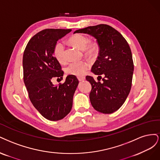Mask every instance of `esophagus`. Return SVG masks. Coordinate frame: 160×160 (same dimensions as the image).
Wrapping results in <instances>:
<instances>
[{
	"mask_svg": "<svg viewBox=\"0 0 160 160\" xmlns=\"http://www.w3.org/2000/svg\"><path fill=\"white\" fill-rule=\"evenodd\" d=\"M78 79L79 81H83L85 80V77L84 76H78Z\"/></svg>",
	"mask_w": 160,
	"mask_h": 160,
	"instance_id": "obj_1",
	"label": "esophagus"
}]
</instances>
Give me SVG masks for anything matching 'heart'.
Returning a JSON list of instances; mask_svg holds the SVG:
<instances>
[{
  "instance_id": "obj_1",
  "label": "heart",
  "mask_w": 160,
  "mask_h": 160,
  "mask_svg": "<svg viewBox=\"0 0 160 160\" xmlns=\"http://www.w3.org/2000/svg\"><path fill=\"white\" fill-rule=\"evenodd\" d=\"M68 42L78 49L84 50L86 48L90 40L85 35L82 34H76L72 36L68 39ZM92 46H90L87 48L88 52H91L92 51ZM54 57L58 62L62 63L65 60L64 56V44L58 42L54 46L53 50ZM89 68V63L85 60H80L73 62L70 63L66 68V72L68 74L81 76L84 75L86 70Z\"/></svg>"
}]
</instances>
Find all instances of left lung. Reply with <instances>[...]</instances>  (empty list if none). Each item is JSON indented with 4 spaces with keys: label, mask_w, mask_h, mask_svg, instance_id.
<instances>
[{
    "label": "left lung",
    "mask_w": 160,
    "mask_h": 160,
    "mask_svg": "<svg viewBox=\"0 0 160 160\" xmlns=\"http://www.w3.org/2000/svg\"><path fill=\"white\" fill-rule=\"evenodd\" d=\"M88 34L96 39L99 55L91 71L98 76L86 79L92 85L90 100L94 109L103 114H112L123 105L130 93L133 62L130 46L123 36L107 24L92 26L74 32ZM103 82L99 81L101 75Z\"/></svg>",
    "instance_id": "obj_1"
}]
</instances>
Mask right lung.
Instances as JSON below:
<instances>
[{
	"label": "right lung",
	"mask_w": 160,
	"mask_h": 160,
	"mask_svg": "<svg viewBox=\"0 0 160 160\" xmlns=\"http://www.w3.org/2000/svg\"><path fill=\"white\" fill-rule=\"evenodd\" d=\"M71 29H45L29 40L24 50L22 66L24 82L29 98L40 114L50 121L63 119L71 111L78 80L68 75L64 83L54 86V77L62 80L64 72L53 55L57 41Z\"/></svg>",
	"instance_id": "add662e5"
}]
</instances>
